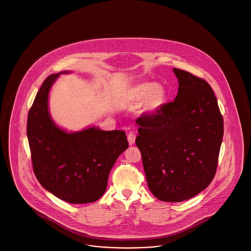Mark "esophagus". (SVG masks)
Listing matches in <instances>:
<instances>
[{
	"mask_svg": "<svg viewBox=\"0 0 251 251\" xmlns=\"http://www.w3.org/2000/svg\"><path fill=\"white\" fill-rule=\"evenodd\" d=\"M128 141H129V144L130 145H132V144H134V141H135V134L132 132V131H130L129 133H128Z\"/></svg>",
	"mask_w": 251,
	"mask_h": 251,
	"instance_id": "obj_1",
	"label": "esophagus"
}]
</instances>
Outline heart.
Wrapping results in <instances>:
<instances>
[{"mask_svg":"<svg viewBox=\"0 0 251 251\" xmlns=\"http://www.w3.org/2000/svg\"><path fill=\"white\" fill-rule=\"evenodd\" d=\"M129 98L133 101L144 100L143 112L148 115H154L165 104L167 92L161 84L146 82L131 87Z\"/></svg>","mask_w":251,"mask_h":251,"instance_id":"1","label":"heart"}]
</instances>
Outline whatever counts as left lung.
<instances>
[{
  "instance_id": "1",
  "label": "left lung",
  "mask_w": 251,
  "mask_h": 251,
  "mask_svg": "<svg viewBox=\"0 0 251 251\" xmlns=\"http://www.w3.org/2000/svg\"><path fill=\"white\" fill-rule=\"evenodd\" d=\"M173 72L179 80L178 95L154 115L135 120V144L151 192L162 201L179 202L214 179L224 123L211 85L190 72Z\"/></svg>"
}]
</instances>
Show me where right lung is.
<instances>
[{"label":"right lung","instance_id":"add662e5","mask_svg":"<svg viewBox=\"0 0 251 251\" xmlns=\"http://www.w3.org/2000/svg\"><path fill=\"white\" fill-rule=\"evenodd\" d=\"M59 76H48L28 113L27 137L33 170L40 184L67 202H93L106 190L118 157L129 147L126 132L90 128L68 133L51 121L50 88Z\"/></svg>","mask_w":251,"mask_h":251}]
</instances>
